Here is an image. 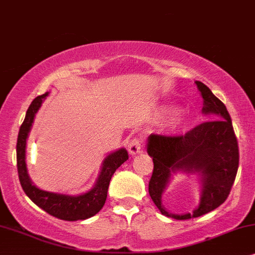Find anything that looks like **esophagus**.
<instances>
[{"mask_svg":"<svg viewBox=\"0 0 255 255\" xmlns=\"http://www.w3.org/2000/svg\"><path fill=\"white\" fill-rule=\"evenodd\" d=\"M142 138L140 137H133L128 143V151L130 155H136L138 152L142 151Z\"/></svg>","mask_w":255,"mask_h":255,"instance_id":"34e87169","label":"esophagus"}]
</instances>
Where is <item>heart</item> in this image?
Segmentation results:
<instances>
[{
	"mask_svg": "<svg viewBox=\"0 0 255 255\" xmlns=\"http://www.w3.org/2000/svg\"><path fill=\"white\" fill-rule=\"evenodd\" d=\"M169 112H170V113H175V110H169Z\"/></svg>",
	"mask_w": 255,
	"mask_h": 255,
	"instance_id": "obj_1",
	"label": "heart"
}]
</instances>
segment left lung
Masks as SVG:
<instances>
[{"label":"left lung","instance_id":"left-lung-1","mask_svg":"<svg viewBox=\"0 0 255 255\" xmlns=\"http://www.w3.org/2000/svg\"><path fill=\"white\" fill-rule=\"evenodd\" d=\"M202 94V112L212 119L185 135L165 136L151 134L147 152L152 157L154 170L149 181V195L162 215L177 220L201 217L226 201L239 167V148L232 120L225 105L201 81H196ZM198 172L202 177V195L199 208L192 214L175 215L161 205V195L172 173Z\"/></svg>","mask_w":255,"mask_h":255}]
</instances>
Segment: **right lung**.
<instances>
[{
  "instance_id": "1",
  "label": "right lung",
  "mask_w": 255,
  "mask_h": 255,
  "mask_svg": "<svg viewBox=\"0 0 255 255\" xmlns=\"http://www.w3.org/2000/svg\"><path fill=\"white\" fill-rule=\"evenodd\" d=\"M47 96H49V92L33 99L26 111L24 121L19 128L16 145L17 170H18L19 182H21L22 189L25 195L49 215L58 219L67 220V222L91 218L97 215L105 205L112 176L122 163L127 161L128 152L125 148H121L108 155L104 159L103 167H101V171L96 184L90 191L81 193L79 196L62 195V193L44 191V190L37 188L30 179L28 169H26V140H28V135L32 127L33 120H35V115Z\"/></svg>"
}]
</instances>
